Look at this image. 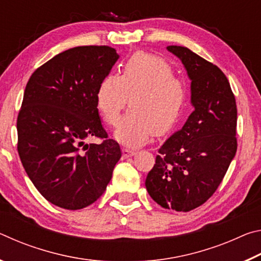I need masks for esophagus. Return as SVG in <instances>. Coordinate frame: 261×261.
Returning a JSON list of instances; mask_svg holds the SVG:
<instances>
[{"mask_svg": "<svg viewBox=\"0 0 261 261\" xmlns=\"http://www.w3.org/2000/svg\"><path fill=\"white\" fill-rule=\"evenodd\" d=\"M122 154H123V158H130V156L136 155V152L132 151V149H130V148L123 147L122 148Z\"/></svg>", "mask_w": 261, "mask_h": 261, "instance_id": "esophagus-1", "label": "esophagus"}]
</instances>
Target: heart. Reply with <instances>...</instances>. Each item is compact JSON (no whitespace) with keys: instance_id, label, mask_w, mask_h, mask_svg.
I'll use <instances>...</instances> for the list:
<instances>
[{"instance_id":"obj_1","label":"heart","mask_w":261,"mask_h":261,"mask_svg":"<svg viewBox=\"0 0 261 261\" xmlns=\"http://www.w3.org/2000/svg\"><path fill=\"white\" fill-rule=\"evenodd\" d=\"M129 96L131 109L115 131V138L138 147L153 134L162 136L174 129L183 112L187 88L165 60L137 53L123 65L120 76L109 74L96 91V107L108 125L118 124Z\"/></svg>"}]
</instances>
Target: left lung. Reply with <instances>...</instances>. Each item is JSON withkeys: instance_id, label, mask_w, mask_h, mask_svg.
Masks as SVG:
<instances>
[{"instance_id": "1", "label": "left lung", "mask_w": 261, "mask_h": 261, "mask_svg": "<svg viewBox=\"0 0 261 261\" xmlns=\"http://www.w3.org/2000/svg\"><path fill=\"white\" fill-rule=\"evenodd\" d=\"M191 81L194 110L159 148L145 185L163 208L189 212L204 204L226 175L237 149V108L227 77L187 47L168 46Z\"/></svg>"}]
</instances>
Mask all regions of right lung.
<instances>
[{
  "label": "right lung",
  "mask_w": 261,
  "mask_h": 261,
  "mask_svg": "<svg viewBox=\"0 0 261 261\" xmlns=\"http://www.w3.org/2000/svg\"><path fill=\"white\" fill-rule=\"evenodd\" d=\"M120 59L108 46L74 47L35 70L17 120L18 153L26 174L46 199L82 210L105 192L121 159L96 107V91ZM101 144H87L90 136Z\"/></svg>",
  "instance_id": "obj_1"
}]
</instances>
